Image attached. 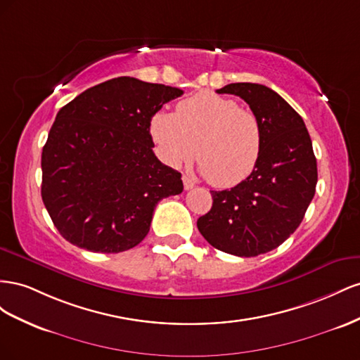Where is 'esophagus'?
I'll use <instances>...</instances> for the list:
<instances>
[{
    "label": "esophagus",
    "mask_w": 360,
    "mask_h": 360,
    "mask_svg": "<svg viewBox=\"0 0 360 360\" xmlns=\"http://www.w3.org/2000/svg\"><path fill=\"white\" fill-rule=\"evenodd\" d=\"M182 182H184V188L186 190H191L194 186H196V184H194L188 176H186V174L182 176Z\"/></svg>",
    "instance_id": "esophagus-1"
}]
</instances>
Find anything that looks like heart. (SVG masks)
I'll return each instance as SVG.
<instances>
[{
  "mask_svg": "<svg viewBox=\"0 0 360 360\" xmlns=\"http://www.w3.org/2000/svg\"><path fill=\"white\" fill-rule=\"evenodd\" d=\"M149 131L164 162L179 167L196 153L202 174L219 188L250 176L264 143L262 125L252 110L211 91L181 101L174 112H155Z\"/></svg>",
  "mask_w": 360,
  "mask_h": 360,
  "instance_id": "1",
  "label": "heart"
}]
</instances>
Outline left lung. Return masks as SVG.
Listing matches in <instances>:
<instances>
[{"label":"left lung","instance_id":"obj_1","mask_svg":"<svg viewBox=\"0 0 360 360\" xmlns=\"http://www.w3.org/2000/svg\"><path fill=\"white\" fill-rule=\"evenodd\" d=\"M217 94L240 96L258 116L264 143L258 166L231 190L211 191L198 229L212 248L235 256L270 252L299 228L314 199L316 158L302 116L274 90L232 83Z\"/></svg>","mask_w":360,"mask_h":360}]
</instances>
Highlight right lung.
<instances>
[{"instance_id":"obj_1","label":"right lung","mask_w":360,"mask_h":360,"mask_svg":"<svg viewBox=\"0 0 360 360\" xmlns=\"http://www.w3.org/2000/svg\"><path fill=\"white\" fill-rule=\"evenodd\" d=\"M181 89L119 77L57 112L42 150V200L61 237L96 253L146 237L157 203L184 190L153 153L150 119Z\"/></svg>"}]
</instances>
